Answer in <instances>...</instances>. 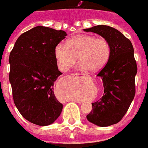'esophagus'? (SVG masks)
I'll return each instance as SVG.
<instances>
[{"label":"esophagus","instance_id":"esophagus-1","mask_svg":"<svg viewBox=\"0 0 148 148\" xmlns=\"http://www.w3.org/2000/svg\"><path fill=\"white\" fill-rule=\"evenodd\" d=\"M72 75H73V76H76V77H77V76H79L80 74H72Z\"/></svg>","mask_w":148,"mask_h":148}]
</instances>
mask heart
I'll return each mask as SVG.
<instances>
[{"instance_id": "heart-1", "label": "heart", "mask_w": 148, "mask_h": 148, "mask_svg": "<svg viewBox=\"0 0 148 148\" xmlns=\"http://www.w3.org/2000/svg\"><path fill=\"white\" fill-rule=\"evenodd\" d=\"M55 59L62 71H68L78 56L80 70L96 72L103 68L110 56V45L107 39L91 35H77L55 48Z\"/></svg>"}]
</instances>
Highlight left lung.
<instances>
[{
	"label": "left lung",
	"instance_id": "left-lung-1",
	"mask_svg": "<svg viewBox=\"0 0 148 148\" xmlns=\"http://www.w3.org/2000/svg\"><path fill=\"white\" fill-rule=\"evenodd\" d=\"M100 35L109 41L110 56L97 76L103 84V95L95 103L86 116L88 121L106 127L121 121L135 96V77L137 66L134 49L129 39L113 27L99 25L84 29Z\"/></svg>",
	"mask_w": 148,
	"mask_h": 148
}]
</instances>
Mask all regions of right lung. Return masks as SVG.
Returning a JSON list of instances; mask_svg holds the SVG:
<instances>
[{
  "mask_svg": "<svg viewBox=\"0 0 148 148\" xmlns=\"http://www.w3.org/2000/svg\"><path fill=\"white\" fill-rule=\"evenodd\" d=\"M66 35L63 30L38 26L22 34L10 52L13 100L22 116L33 124L51 125L62 112L63 104L53 88L62 74L54 51Z\"/></svg>",
  "mask_w": 148,
  "mask_h": 148,
  "instance_id": "1",
  "label": "right lung"
}]
</instances>
